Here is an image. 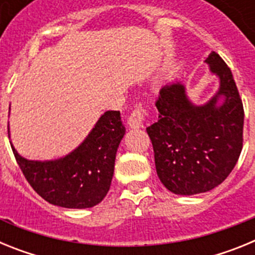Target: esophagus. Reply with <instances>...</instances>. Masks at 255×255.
Instances as JSON below:
<instances>
[{
    "label": "esophagus",
    "mask_w": 255,
    "mask_h": 255,
    "mask_svg": "<svg viewBox=\"0 0 255 255\" xmlns=\"http://www.w3.org/2000/svg\"><path fill=\"white\" fill-rule=\"evenodd\" d=\"M144 120H145V110L141 106H136V108L130 114L128 124L132 129H139V128H143Z\"/></svg>",
    "instance_id": "34e87169"
}]
</instances>
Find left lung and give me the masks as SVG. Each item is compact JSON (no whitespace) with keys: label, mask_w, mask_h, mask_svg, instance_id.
Returning <instances> with one entry per match:
<instances>
[{"label":"left lung","mask_w":255,"mask_h":255,"mask_svg":"<svg viewBox=\"0 0 255 255\" xmlns=\"http://www.w3.org/2000/svg\"><path fill=\"white\" fill-rule=\"evenodd\" d=\"M220 89L203 106L189 101L185 87H163L155 101L158 121L147 128L159 180L175 194L193 195L218 186L243 149L244 107L233 73L215 51L207 57ZM224 97V103L218 100Z\"/></svg>","instance_id":"1"}]
</instances>
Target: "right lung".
<instances>
[{
	"mask_svg": "<svg viewBox=\"0 0 255 255\" xmlns=\"http://www.w3.org/2000/svg\"><path fill=\"white\" fill-rule=\"evenodd\" d=\"M8 136L10 129L7 128ZM125 135L120 111H107L75 150L55 161H29L12 148L26 181L40 197L64 208H91L107 195L116 152Z\"/></svg>",
	"mask_w": 255,
	"mask_h": 255,
	"instance_id": "obj_1",
	"label": "right lung"
}]
</instances>
